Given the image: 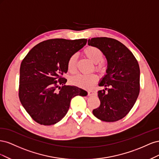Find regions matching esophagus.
Listing matches in <instances>:
<instances>
[{
    "instance_id": "34e87169",
    "label": "esophagus",
    "mask_w": 159,
    "mask_h": 159,
    "mask_svg": "<svg viewBox=\"0 0 159 159\" xmlns=\"http://www.w3.org/2000/svg\"><path fill=\"white\" fill-rule=\"evenodd\" d=\"M88 95H96V91H93V90L88 91Z\"/></svg>"
}]
</instances>
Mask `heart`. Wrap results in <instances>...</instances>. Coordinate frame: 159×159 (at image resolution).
<instances>
[{
	"label": "heart",
	"mask_w": 159,
	"mask_h": 159,
	"mask_svg": "<svg viewBox=\"0 0 159 159\" xmlns=\"http://www.w3.org/2000/svg\"><path fill=\"white\" fill-rule=\"evenodd\" d=\"M84 55L88 57L89 60L95 64V69L102 71L104 70V64L102 62L103 55L102 52L98 48L94 46H88L84 50ZM78 54H74L71 55L68 60L67 63V69L71 74H74L76 71V64L78 60ZM98 80V75L95 74H78L72 76L70 80V83L78 87L81 88L89 89L92 88Z\"/></svg>",
	"instance_id": "b5f03b06"
}]
</instances>
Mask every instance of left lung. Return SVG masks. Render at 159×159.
<instances>
[{
  "label": "left lung",
  "mask_w": 159,
  "mask_h": 159,
  "mask_svg": "<svg viewBox=\"0 0 159 159\" xmlns=\"http://www.w3.org/2000/svg\"><path fill=\"white\" fill-rule=\"evenodd\" d=\"M88 45L98 48L107 61V74L100 81V105L93 114L106 122H115L129 113L140 91V70L133 53L119 41L107 37L93 38Z\"/></svg>",
  "instance_id": "obj_1"
}]
</instances>
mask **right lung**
Here are the masks:
<instances>
[{
  "label": "right lung",
  "instance_id": "right-lung-1",
  "mask_svg": "<svg viewBox=\"0 0 159 159\" xmlns=\"http://www.w3.org/2000/svg\"><path fill=\"white\" fill-rule=\"evenodd\" d=\"M87 39L55 38L32 48L22 61L19 99L33 120L44 125L56 124L69 109L71 99L85 96L87 91L66 85L69 57L86 44ZM61 85V86L60 85Z\"/></svg>",
  "mask_w": 159,
  "mask_h": 159
}]
</instances>
